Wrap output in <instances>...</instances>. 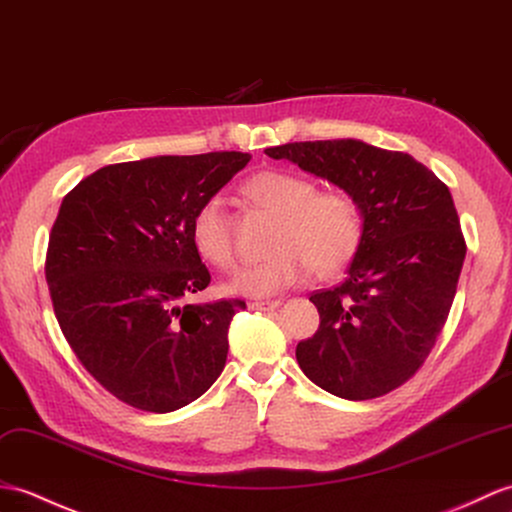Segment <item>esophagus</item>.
Wrapping results in <instances>:
<instances>
[{
    "label": "esophagus",
    "mask_w": 512,
    "mask_h": 512,
    "mask_svg": "<svg viewBox=\"0 0 512 512\" xmlns=\"http://www.w3.org/2000/svg\"><path fill=\"white\" fill-rule=\"evenodd\" d=\"M281 303H283L281 299H275V301H253L248 307H251V310H277Z\"/></svg>",
    "instance_id": "34e87169"
}]
</instances>
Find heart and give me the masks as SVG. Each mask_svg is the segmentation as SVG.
Wrapping results in <instances>:
<instances>
[{
    "label": "heart",
    "instance_id": "1",
    "mask_svg": "<svg viewBox=\"0 0 512 512\" xmlns=\"http://www.w3.org/2000/svg\"><path fill=\"white\" fill-rule=\"evenodd\" d=\"M246 198L275 213L268 248L272 253L244 266L227 290L244 296H270L301 285L320 272H336L355 257L362 242V211L349 194L314 189L310 178L288 170H261L244 183ZM196 253L218 268L233 264L227 213L218 196L202 202L192 220Z\"/></svg>",
    "mask_w": 512,
    "mask_h": 512
}]
</instances>
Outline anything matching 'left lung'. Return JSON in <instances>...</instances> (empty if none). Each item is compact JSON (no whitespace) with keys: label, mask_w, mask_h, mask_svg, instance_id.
I'll return each mask as SVG.
<instances>
[{"label":"left lung","mask_w":512,"mask_h":512,"mask_svg":"<svg viewBox=\"0 0 512 512\" xmlns=\"http://www.w3.org/2000/svg\"><path fill=\"white\" fill-rule=\"evenodd\" d=\"M344 189L364 233L347 279L310 296L320 314L296 344L301 371L331 395L364 401L419 371L454 303L467 244L449 187L406 152L360 139L266 148Z\"/></svg>","instance_id":"left-lung-1"}]
</instances>
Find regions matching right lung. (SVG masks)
Instances as JSON below:
<instances>
[{"label": "right lung", "mask_w": 512, "mask_h": 512, "mask_svg": "<svg viewBox=\"0 0 512 512\" xmlns=\"http://www.w3.org/2000/svg\"><path fill=\"white\" fill-rule=\"evenodd\" d=\"M251 154L150 157L93 172L63 198L45 279L54 314L82 366L113 397L174 412L220 377L240 299L181 305L211 275L192 220Z\"/></svg>", "instance_id": "1"}]
</instances>
